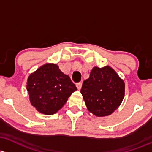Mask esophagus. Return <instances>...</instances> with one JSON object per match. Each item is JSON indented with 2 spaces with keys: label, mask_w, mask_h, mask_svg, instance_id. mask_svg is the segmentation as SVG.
<instances>
[{
  "label": "esophagus",
  "mask_w": 152,
  "mask_h": 152,
  "mask_svg": "<svg viewBox=\"0 0 152 152\" xmlns=\"http://www.w3.org/2000/svg\"><path fill=\"white\" fill-rule=\"evenodd\" d=\"M76 87H77V89L80 90L81 89V86H82V83H81V82L77 83V84H76Z\"/></svg>",
  "instance_id": "34e87169"
}]
</instances>
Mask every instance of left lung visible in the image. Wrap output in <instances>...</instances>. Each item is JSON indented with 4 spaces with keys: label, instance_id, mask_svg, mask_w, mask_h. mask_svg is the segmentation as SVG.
<instances>
[{
    "label": "left lung",
    "instance_id": "obj_1",
    "mask_svg": "<svg viewBox=\"0 0 152 152\" xmlns=\"http://www.w3.org/2000/svg\"><path fill=\"white\" fill-rule=\"evenodd\" d=\"M89 112L98 117L112 114L122 102L125 84L113 68L94 67L81 89Z\"/></svg>",
    "mask_w": 152,
    "mask_h": 152
}]
</instances>
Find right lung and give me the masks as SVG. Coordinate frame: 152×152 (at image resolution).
<instances>
[{"instance_id":"right-lung-1","label":"right lung","mask_w":152,"mask_h":152,"mask_svg":"<svg viewBox=\"0 0 152 152\" xmlns=\"http://www.w3.org/2000/svg\"><path fill=\"white\" fill-rule=\"evenodd\" d=\"M26 89L30 102L39 113L55 114L66 104L77 88L56 64H45L28 78Z\"/></svg>"}]
</instances>
